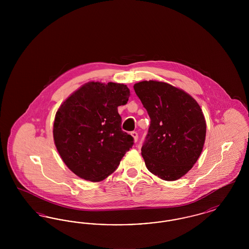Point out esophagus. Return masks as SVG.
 Instances as JSON below:
<instances>
[{
  "mask_svg": "<svg viewBox=\"0 0 249 249\" xmlns=\"http://www.w3.org/2000/svg\"><path fill=\"white\" fill-rule=\"evenodd\" d=\"M130 135L132 136L133 141H134V142H137V140H138V133H137L136 131H131V132H130Z\"/></svg>",
  "mask_w": 249,
  "mask_h": 249,
  "instance_id": "esophagus-1",
  "label": "esophagus"
}]
</instances>
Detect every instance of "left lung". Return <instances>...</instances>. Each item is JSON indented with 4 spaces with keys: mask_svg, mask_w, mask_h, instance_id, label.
I'll use <instances>...</instances> for the list:
<instances>
[{
    "mask_svg": "<svg viewBox=\"0 0 249 249\" xmlns=\"http://www.w3.org/2000/svg\"><path fill=\"white\" fill-rule=\"evenodd\" d=\"M133 89L150 118L142 146L145 166L162 180H178L203 148L206 122L201 107L189 93L165 82L142 81Z\"/></svg>",
    "mask_w": 249,
    "mask_h": 249,
    "instance_id": "obj_1",
    "label": "left lung"
}]
</instances>
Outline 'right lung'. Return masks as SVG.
<instances>
[{
	"instance_id": "1",
	"label": "right lung",
	"mask_w": 249,
	"mask_h": 249,
	"mask_svg": "<svg viewBox=\"0 0 249 249\" xmlns=\"http://www.w3.org/2000/svg\"><path fill=\"white\" fill-rule=\"evenodd\" d=\"M124 84L88 82L59 107L53 137L59 156L71 172L100 182L118 168L133 138L121 130L118 107L127 104Z\"/></svg>"
}]
</instances>
